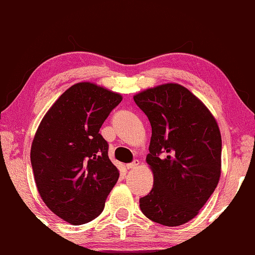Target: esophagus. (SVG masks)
I'll use <instances>...</instances> for the list:
<instances>
[{"label":"esophagus","instance_id":"34e87169","mask_svg":"<svg viewBox=\"0 0 255 255\" xmlns=\"http://www.w3.org/2000/svg\"><path fill=\"white\" fill-rule=\"evenodd\" d=\"M138 164H139V162L137 159H135L134 162H131V163H129V164H127L126 166H127V168L128 170H130V168H135V167H137L138 166Z\"/></svg>","mask_w":255,"mask_h":255}]
</instances>
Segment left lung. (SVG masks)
<instances>
[{
  "label": "left lung",
  "mask_w": 255,
  "mask_h": 255,
  "mask_svg": "<svg viewBox=\"0 0 255 255\" xmlns=\"http://www.w3.org/2000/svg\"><path fill=\"white\" fill-rule=\"evenodd\" d=\"M151 125L146 163L153 187L139 199L149 220L165 227L187 223L199 214L220 181L222 137L213 114L177 83L134 96Z\"/></svg>",
  "instance_id": "1"
}]
</instances>
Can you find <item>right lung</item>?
Instances as JSON below:
<instances>
[{
	"label": "right lung",
	"mask_w": 255,
	"mask_h": 255,
	"mask_svg": "<svg viewBox=\"0 0 255 255\" xmlns=\"http://www.w3.org/2000/svg\"><path fill=\"white\" fill-rule=\"evenodd\" d=\"M123 100L90 82L74 84L42 118L31 146V164L46 206L73 225L98 217L119 179L99 129Z\"/></svg>",
	"instance_id": "right-lung-1"
}]
</instances>
